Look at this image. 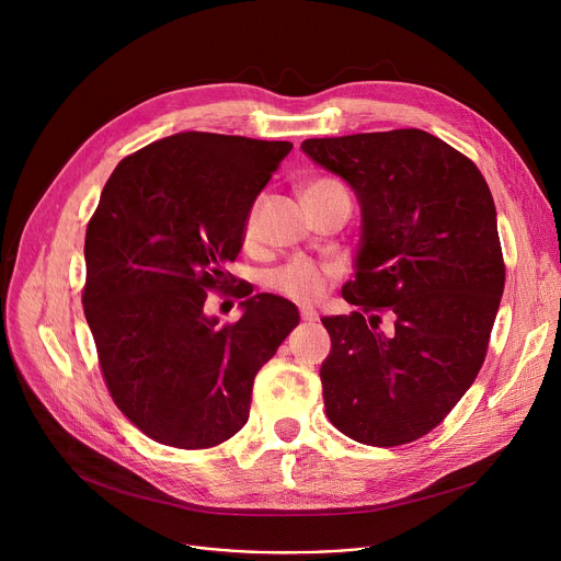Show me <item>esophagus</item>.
<instances>
[{"label":"esophagus","instance_id":"obj_1","mask_svg":"<svg viewBox=\"0 0 561 561\" xmlns=\"http://www.w3.org/2000/svg\"><path fill=\"white\" fill-rule=\"evenodd\" d=\"M300 318H302L305 322H316V320H318V311L311 309V307H302V309H300Z\"/></svg>","mask_w":561,"mask_h":561}]
</instances>
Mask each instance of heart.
<instances>
[{"label":"heart","mask_w":561,"mask_h":561,"mask_svg":"<svg viewBox=\"0 0 561 561\" xmlns=\"http://www.w3.org/2000/svg\"><path fill=\"white\" fill-rule=\"evenodd\" d=\"M334 191H345V188L339 182L325 180V176H322V180H313L305 186V199H311L322 193H334ZM256 222H259V199L250 206V211L245 216V222H243L245 239H252L256 231ZM334 277H336V268L330 263L296 259V261H288L286 265H282V268L273 271L265 282H268V286L273 290H277L279 296L309 305V302H316L322 293L328 290V286Z\"/></svg>","instance_id":"b5f03b06"}]
</instances>
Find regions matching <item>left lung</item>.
<instances>
[{
  "mask_svg": "<svg viewBox=\"0 0 561 561\" xmlns=\"http://www.w3.org/2000/svg\"><path fill=\"white\" fill-rule=\"evenodd\" d=\"M362 204L350 316L320 318L325 414L366 446L411 444L473 385L505 288L495 204L478 165L423 129L307 138ZM389 312L392 328L380 318Z\"/></svg>",
  "mask_w": 561,
  "mask_h": 561,
  "instance_id": "left-lung-1",
  "label": "left lung"
}]
</instances>
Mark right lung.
<instances>
[{"instance_id":"right-lung-1","label":"right lung","mask_w":561,"mask_h":561,"mask_svg":"<svg viewBox=\"0 0 561 561\" xmlns=\"http://www.w3.org/2000/svg\"><path fill=\"white\" fill-rule=\"evenodd\" d=\"M290 147L182 131L125 157L102 191L85 229L83 313L113 402L157 444L204 450L231 438L259 368L300 322L271 293L227 325L204 311L206 290L233 279L245 216Z\"/></svg>"}]
</instances>
